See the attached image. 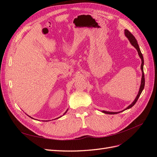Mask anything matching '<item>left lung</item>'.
<instances>
[{
    "label": "left lung",
    "instance_id": "8db88e82",
    "mask_svg": "<svg viewBox=\"0 0 157 157\" xmlns=\"http://www.w3.org/2000/svg\"><path fill=\"white\" fill-rule=\"evenodd\" d=\"M124 34H125V36L128 38V40H129V41L130 42L131 44L135 47V48L137 50V52H138V54H139V56L140 57V58L141 59V71H142V77H141V85H140V90H139V92L138 94H137V96L136 98V99H134V101H133L130 105L128 106L127 108H126L124 110H123L122 111H124L125 110H126V109H128L131 108L132 107L134 106L135 105V103H136V101H137V99H138V98H140V95L142 92V91H143V90L144 88V86H145V77H144V57H143V55H142L141 52V50L140 49V47H139V45L138 44H137V42L136 39V38L134 36V35H133L132 33L128 31L127 29H125L124 30ZM102 113H106V114H109V115H115V114H117L118 113H121V112H109V111H103Z\"/></svg>",
    "mask_w": 157,
    "mask_h": 157
}]
</instances>
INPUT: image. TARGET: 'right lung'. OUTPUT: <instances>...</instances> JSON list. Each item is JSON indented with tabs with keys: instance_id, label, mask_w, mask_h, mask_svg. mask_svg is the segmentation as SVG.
Instances as JSON below:
<instances>
[{
	"instance_id": "right-lung-1",
	"label": "right lung",
	"mask_w": 157,
	"mask_h": 157,
	"mask_svg": "<svg viewBox=\"0 0 157 157\" xmlns=\"http://www.w3.org/2000/svg\"><path fill=\"white\" fill-rule=\"evenodd\" d=\"M67 111H68V109H67V111H65V113H64V114H63V115H65V113H67ZM58 117V118H60V117ZM31 118H32V117H31Z\"/></svg>"
}]
</instances>
